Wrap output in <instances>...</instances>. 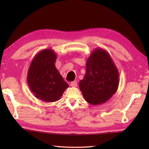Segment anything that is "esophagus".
<instances>
[{
    "instance_id": "obj_1",
    "label": "esophagus",
    "mask_w": 149,
    "mask_h": 149,
    "mask_svg": "<svg viewBox=\"0 0 149 149\" xmlns=\"http://www.w3.org/2000/svg\"><path fill=\"white\" fill-rule=\"evenodd\" d=\"M70 85H71L72 87H76L77 86V81H74L70 83Z\"/></svg>"
}]
</instances>
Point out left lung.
I'll return each instance as SVG.
<instances>
[{"instance_id":"1","label":"left lung","mask_w":149,"mask_h":149,"mask_svg":"<svg viewBox=\"0 0 149 149\" xmlns=\"http://www.w3.org/2000/svg\"><path fill=\"white\" fill-rule=\"evenodd\" d=\"M119 72L107 50L96 48L86 62V73L79 83L85 100L92 105L108 101L117 91Z\"/></svg>"}]
</instances>
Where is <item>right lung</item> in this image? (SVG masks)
Segmentation results:
<instances>
[{"mask_svg":"<svg viewBox=\"0 0 149 149\" xmlns=\"http://www.w3.org/2000/svg\"><path fill=\"white\" fill-rule=\"evenodd\" d=\"M56 53L51 49L38 52L30 64L27 81L37 99L47 102L60 100L69 87L55 66Z\"/></svg>","mask_w":149,"mask_h":149,"instance_id":"1","label":"right lung"}]
</instances>
